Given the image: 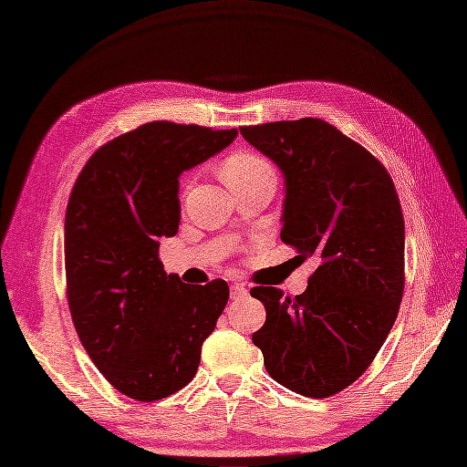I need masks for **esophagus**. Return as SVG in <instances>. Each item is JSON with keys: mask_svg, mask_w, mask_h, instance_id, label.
Returning a JSON list of instances; mask_svg holds the SVG:
<instances>
[{"mask_svg": "<svg viewBox=\"0 0 467 467\" xmlns=\"http://www.w3.org/2000/svg\"><path fill=\"white\" fill-rule=\"evenodd\" d=\"M247 296V288L244 285H239V282H235V285H232V298L234 300H242Z\"/></svg>", "mask_w": 467, "mask_h": 467, "instance_id": "1", "label": "esophagus"}]
</instances>
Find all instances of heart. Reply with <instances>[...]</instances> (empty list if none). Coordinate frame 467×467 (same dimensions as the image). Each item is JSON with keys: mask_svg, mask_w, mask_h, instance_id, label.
Segmentation results:
<instances>
[{"mask_svg": "<svg viewBox=\"0 0 467 467\" xmlns=\"http://www.w3.org/2000/svg\"><path fill=\"white\" fill-rule=\"evenodd\" d=\"M266 173H273L271 165H268V161L261 158L259 153H253V151H237L230 155V158L222 165L223 181L228 182L230 187Z\"/></svg>", "mask_w": 467, "mask_h": 467, "instance_id": "heart-1", "label": "heart"}]
</instances>
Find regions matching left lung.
<instances>
[{
  "label": "left lung",
  "mask_w": 467,
  "mask_h": 467,
  "mask_svg": "<svg viewBox=\"0 0 467 467\" xmlns=\"http://www.w3.org/2000/svg\"><path fill=\"white\" fill-rule=\"evenodd\" d=\"M286 182L280 239L319 259L307 290L255 286L266 309L253 333L265 368L306 398L358 379L388 338L405 286V222L388 169L321 119L242 126Z\"/></svg>",
  "instance_id": "obj_1"
}]
</instances>
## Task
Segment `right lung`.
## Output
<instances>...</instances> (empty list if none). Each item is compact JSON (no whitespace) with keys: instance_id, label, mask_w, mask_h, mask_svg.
Returning <instances> with one entry per match:
<instances>
[{"instance_id":"obj_1","label":"right lung","mask_w":467,"mask_h":467,"mask_svg":"<svg viewBox=\"0 0 467 467\" xmlns=\"http://www.w3.org/2000/svg\"><path fill=\"white\" fill-rule=\"evenodd\" d=\"M237 130L155 120L99 148L76 181L64 225L69 314L89 358L120 393L158 401L194 378L228 282L167 275L160 239L179 230V175Z\"/></svg>"}]
</instances>
